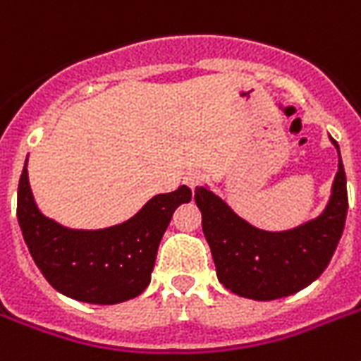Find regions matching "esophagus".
I'll list each match as a JSON object with an SVG mask.
<instances>
[{
    "label": "esophagus",
    "instance_id": "esophagus-1",
    "mask_svg": "<svg viewBox=\"0 0 361 361\" xmlns=\"http://www.w3.org/2000/svg\"><path fill=\"white\" fill-rule=\"evenodd\" d=\"M202 174L198 172V170H191V172H187L185 176H183V183L185 185H189L191 189H195V187H198L200 183H202Z\"/></svg>",
    "mask_w": 361,
    "mask_h": 361
}]
</instances>
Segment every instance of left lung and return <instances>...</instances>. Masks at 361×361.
Listing matches in <instances>:
<instances>
[{"label": "left lung", "mask_w": 361, "mask_h": 361, "mask_svg": "<svg viewBox=\"0 0 361 361\" xmlns=\"http://www.w3.org/2000/svg\"><path fill=\"white\" fill-rule=\"evenodd\" d=\"M331 144L339 152L334 138ZM195 202L202 212L217 279L225 288L258 302L290 296L320 277L341 240L348 209L341 153L326 209L290 231L268 232L249 225L208 187H197Z\"/></svg>", "instance_id": "obj_1"}]
</instances>
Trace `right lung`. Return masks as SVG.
<instances>
[{
  "label": "right lung",
  "mask_w": 361,
  "mask_h": 361,
  "mask_svg": "<svg viewBox=\"0 0 361 361\" xmlns=\"http://www.w3.org/2000/svg\"><path fill=\"white\" fill-rule=\"evenodd\" d=\"M192 197L187 185L153 197L121 225L75 231L39 212L27 178V159L18 183L20 231L44 279L78 302L114 305L146 290L159 243L174 209Z\"/></svg>",
  "instance_id": "1"
}]
</instances>
